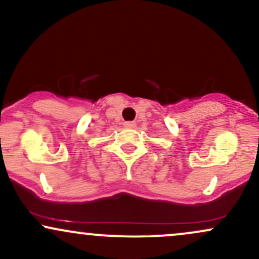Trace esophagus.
<instances>
[{"label":"esophagus","instance_id":"34e87169","mask_svg":"<svg viewBox=\"0 0 259 259\" xmlns=\"http://www.w3.org/2000/svg\"><path fill=\"white\" fill-rule=\"evenodd\" d=\"M124 126L127 127V129H133V127L136 126V123L135 121H125V123H124Z\"/></svg>","mask_w":259,"mask_h":259}]
</instances>
